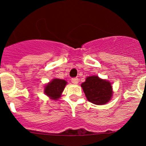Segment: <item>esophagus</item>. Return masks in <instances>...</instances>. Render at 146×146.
<instances>
[{"mask_svg": "<svg viewBox=\"0 0 146 146\" xmlns=\"http://www.w3.org/2000/svg\"><path fill=\"white\" fill-rule=\"evenodd\" d=\"M71 82H72V83H73L74 84H78L79 79L78 78H72Z\"/></svg>", "mask_w": 146, "mask_h": 146, "instance_id": "esophagus-1", "label": "esophagus"}]
</instances>
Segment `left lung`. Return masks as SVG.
I'll return each mask as SVG.
<instances>
[{
  "mask_svg": "<svg viewBox=\"0 0 146 146\" xmlns=\"http://www.w3.org/2000/svg\"><path fill=\"white\" fill-rule=\"evenodd\" d=\"M87 100L96 105H104L113 95L111 82L97 75L88 76L81 84Z\"/></svg>",
  "mask_w": 146,
  "mask_h": 146,
  "instance_id": "left-lung-1",
  "label": "left lung"
}]
</instances>
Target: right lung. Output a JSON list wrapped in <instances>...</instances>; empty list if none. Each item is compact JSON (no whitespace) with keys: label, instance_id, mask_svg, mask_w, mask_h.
<instances>
[{"label":"right lung","instance_id":"right-lung-1","mask_svg":"<svg viewBox=\"0 0 146 146\" xmlns=\"http://www.w3.org/2000/svg\"><path fill=\"white\" fill-rule=\"evenodd\" d=\"M66 84L67 82L64 80L58 78L53 79L44 86V94L51 100H58L62 96V93Z\"/></svg>","mask_w":146,"mask_h":146}]
</instances>
